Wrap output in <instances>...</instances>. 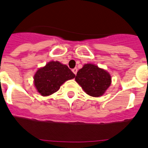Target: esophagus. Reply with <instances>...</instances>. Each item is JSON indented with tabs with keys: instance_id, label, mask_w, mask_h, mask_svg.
Wrapping results in <instances>:
<instances>
[{
	"instance_id": "34e87169",
	"label": "esophagus",
	"mask_w": 148,
	"mask_h": 148,
	"mask_svg": "<svg viewBox=\"0 0 148 148\" xmlns=\"http://www.w3.org/2000/svg\"><path fill=\"white\" fill-rule=\"evenodd\" d=\"M73 73L75 74V75H76L77 72H78V70H77V68H74V69H73Z\"/></svg>"
}]
</instances>
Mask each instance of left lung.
Returning a JSON list of instances; mask_svg holds the SVG:
<instances>
[{"label":"left lung","mask_w":148,"mask_h":148,"mask_svg":"<svg viewBox=\"0 0 148 148\" xmlns=\"http://www.w3.org/2000/svg\"><path fill=\"white\" fill-rule=\"evenodd\" d=\"M75 81L88 95L93 97L102 95L111 84L109 73L94 64H87L79 70Z\"/></svg>","instance_id":"left-lung-1"}]
</instances>
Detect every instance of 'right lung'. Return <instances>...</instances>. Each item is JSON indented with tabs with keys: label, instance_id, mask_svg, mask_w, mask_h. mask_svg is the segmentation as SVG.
Here are the masks:
<instances>
[{
	"label": "right lung",
	"instance_id": "add662e5",
	"mask_svg": "<svg viewBox=\"0 0 148 148\" xmlns=\"http://www.w3.org/2000/svg\"><path fill=\"white\" fill-rule=\"evenodd\" d=\"M75 76L66 65L58 61H50L36 72L34 84L38 92L47 96L58 91L63 83Z\"/></svg>",
	"mask_w": 148,
	"mask_h": 148
}]
</instances>
